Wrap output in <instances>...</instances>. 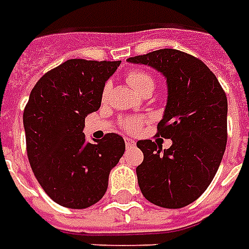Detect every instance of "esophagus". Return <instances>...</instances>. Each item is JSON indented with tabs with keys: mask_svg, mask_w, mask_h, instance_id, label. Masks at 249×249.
Returning <instances> with one entry per match:
<instances>
[{
	"mask_svg": "<svg viewBox=\"0 0 249 249\" xmlns=\"http://www.w3.org/2000/svg\"><path fill=\"white\" fill-rule=\"evenodd\" d=\"M124 143H126L127 148H130V147H134V145H135V140L131 139V138H124Z\"/></svg>",
	"mask_w": 249,
	"mask_h": 249,
	"instance_id": "esophagus-1",
	"label": "esophagus"
}]
</instances>
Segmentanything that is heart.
I'll use <instances>...</instances> for the list:
<instances>
[{
  "label": "heart",
  "mask_w": 249,
  "mask_h": 249,
  "mask_svg": "<svg viewBox=\"0 0 249 249\" xmlns=\"http://www.w3.org/2000/svg\"><path fill=\"white\" fill-rule=\"evenodd\" d=\"M126 81L128 82V85H131L134 89H135L138 93L140 94H143L144 91L151 90L152 91L153 87H155V80L148 72H145V71H140V69H135V71H130V72H127L126 74ZM110 84H105L104 90H102V97H104V100L106 97L109 96L110 93ZM140 124V119H136V118H131V119H127L123 122V128L126 130V131L130 132H135L139 130Z\"/></svg>",
  "instance_id": "1"
}]
</instances>
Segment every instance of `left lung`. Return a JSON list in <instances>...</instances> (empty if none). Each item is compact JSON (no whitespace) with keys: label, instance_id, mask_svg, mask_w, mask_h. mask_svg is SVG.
<instances>
[{"label":"left lung","instance_id":"1","mask_svg":"<svg viewBox=\"0 0 249 249\" xmlns=\"http://www.w3.org/2000/svg\"><path fill=\"white\" fill-rule=\"evenodd\" d=\"M167 78L168 100L158 134L172 140L162 151L152 140L136 145L144 155L136 168L144 198L165 209L194 202L214 178L227 144V97L215 74L197 57L173 48L134 56Z\"/></svg>","mask_w":249,"mask_h":249}]
</instances>
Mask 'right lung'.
I'll use <instances>...</instances> for the list:
<instances>
[{
    "label": "right lung",
    "instance_id": "1",
    "mask_svg": "<svg viewBox=\"0 0 249 249\" xmlns=\"http://www.w3.org/2000/svg\"><path fill=\"white\" fill-rule=\"evenodd\" d=\"M121 61L71 59L48 71L23 111L26 149L36 180L52 201L87 209L107 190L110 171L124 153L118 134L88 143L85 117L100 109L105 82Z\"/></svg>",
    "mask_w": 249,
    "mask_h": 249
}]
</instances>
